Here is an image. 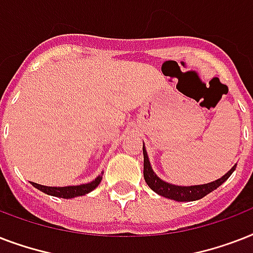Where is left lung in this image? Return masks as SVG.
I'll return each mask as SVG.
<instances>
[{
	"label": "left lung",
	"mask_w": 253,
	"mask_h": 253,
	"mask_svg": "<svg viewBox=\"0 0 253 253\" xmlns=\"http://www.w3.org/2000/svg\"><path fill=\"white\" fill-rule=\"evenodd\" d=\"M143 156H144V169H143V174H144V180L147 185L150 186L155 193H158L159 196L166 197L169 200L178 201V202H190V201H197L208 196L209 193L219 188L220 185L223 184L224 181L227 180L228 177L231 176L232 172L235 170L236 164L228 170L224 176H222L218 180L208 182V184L202 185H190V186H180V185H173L163 181L160 177L154 172V169L151 167L150 159L147 155L146 147L143 143Z\"/></svg>",
	"instance_id": "left-lung-1"
}]
</instances>
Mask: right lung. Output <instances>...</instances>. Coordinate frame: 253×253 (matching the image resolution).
Returning a JSON list of instances; mask_svg holds the SVG:
<instances>
[{
	"mask_svg": "<svg viewBox=\"0 0 253 253\" xmlns=\"http://www.w3.org/2000/svg\"><path fill=\"white\" fill-rule=\"evenodd\" d=\"M102 174L101 173L98 177H95L94 180L87 182V184L81 185H73V186H44V185H39L37 182H31L34 188L39 189L41 192L49 194L53 197H60V198H75V197L85 196L87 193H90L91 190H94L99 185L101 180H102Z\"/></svg>",
	"mask_w": 253,
	"mask_h": 253,
	"instance_id": "add662e5",
	"label": "right lung"
}]
</instances>
